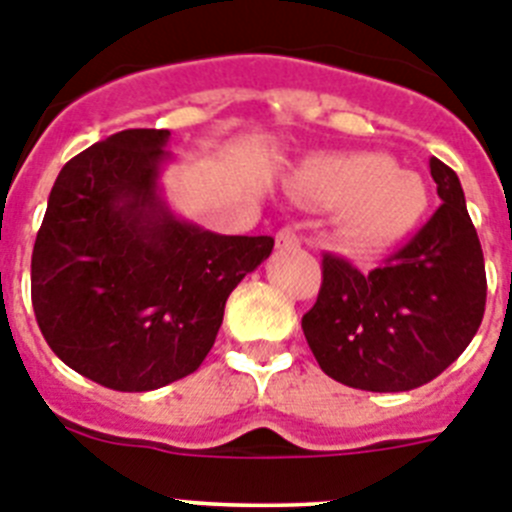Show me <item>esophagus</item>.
Wrapping results in <instances>:
<instances>
[{"mask_svg":"<svg viewBox=\"0 0 512 512\" xmlns=\"http://www.w3.org/2000/svg\"><path fill=\"white\" fill-rule=\"evenodd\" d=\"M277 246L279 248H295V246H300V235H297V230L292 228V225H284V228H279Z\"/></svg>","mask_w":512,"mask_h":512,"instance_id":"34e87169","label":"esophagus"}]
</instances>
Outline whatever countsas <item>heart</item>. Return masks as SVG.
<instances>
[{"instance_id":"heart-1","label":"heart","mask_w":512,"mask_h":512,"mask_svg":"<svg viewBox=\"0 0 512 512\" xmlns=\"http://www.w3.org/2000/svg\"><path fill=\"white\" fill-rule=\"evenodd\" d=\"M297 200L338 210V238L356 256L400 246L428 210V189L384 153H328L307 158L289 184Z\"/></svg>"}]
</instances>
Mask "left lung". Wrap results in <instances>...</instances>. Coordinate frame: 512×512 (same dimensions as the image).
I'll return each instance as SVG.
<instances>
[{
	"label": "left lung",
	"mask_w": 512,
	"mask_h": 512,
	"mask_svg": "<svg viewBox=\"0 0 512 512\" xmlns=\"http://www.w3.org/2000/svg\"><path fill=\"white\" fill-rule=\"evenodd\" d=\"M443 205L369 274L323 253L307 346L336 382L366 392L428 384L472 343L485 315V256L454 169L431 158Z\"/></svg>",
	"instance_id": "1"
}]
</instances>
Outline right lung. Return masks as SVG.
<instances>
[{
	"label": "right lung",
	"mask_w": 512,
	"mask_h": 512,
	"mask_svg": "<svg viewBox=\"0 0 512 512\" xmlns=\"http://www.w3.org/2000/svg\"><path fill=\"white\" fill-rule=\"evenodd\" d=\"M169 135L122 130L71 158L35 238L40 333L63 364L117 392L197 372L230 292L274 248L271 235H217L166 207Z\"/></svg>",
	"instance_id": "right-lung-1"
}]
</instances>
